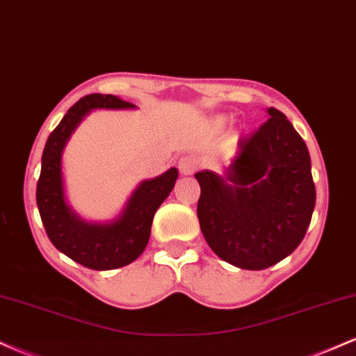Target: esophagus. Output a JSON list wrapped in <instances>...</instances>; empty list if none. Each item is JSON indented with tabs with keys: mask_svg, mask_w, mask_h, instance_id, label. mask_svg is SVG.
Masks as SVG:
<instances>
[{
	"mask_svg": "<svg viewBox=\"0 0 356 356\" xmlns=\"http://www.w3.org/2000/svg\"><path fill=\"white\" fill-rule=\"evenodd\" d=\"M197 159L192 157V155H184V157L179 159V170L184 175L194 174L197 170Z\"/></svg>",
	"mask_w": 356,
	"mask_h": 356,
	"instance_id": "obj_1",
	"label": "esophagus"
}]
</instances>
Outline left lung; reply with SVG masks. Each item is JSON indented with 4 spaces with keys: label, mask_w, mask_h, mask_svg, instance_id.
Segmentation results:
<instances>
[{
    "label": "left lung",
    "mask_w": 356,
    "mask_h": 356,
    "mask_svg": "<svg viewBox=\"0 0 356 356\" xmlns=\"http://www.w3.org/2000/svg\"><path fill=\"white\" fill-rule=\"evenodd\" d=\"M241 138L222 177L204 170L197 218L220 259L241 269H266L291 254L312 222L316 191L308 147L280 110Z\"/></svg>",
    "instance_id": "obj_1"
}]
</instances>
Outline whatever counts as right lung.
<instances>
[{
	"instance_id": "obj_1",
	"label": "right lung",
	"mask_w": 356,
	"mask_h": 356,
	"mask_svg": "<svg viewBox=\"0 0 356 356\" xmlns=\"http://www.w3.org/2000/svg\"><path fill=\"white\" fill-rule=\"evenodd\" d=\"M134 107L136 105L115 95L90 93L81 97L50 134L42 155L36 204L44 231L58 251L95 271L127 266L144 252L150 238L154 214L172 191L177 169H169L152 181L142 182L115 222L87 224L76 218L65 202L61 152L75 127L90 110Z\"/></svg>"
}]
</instances>
